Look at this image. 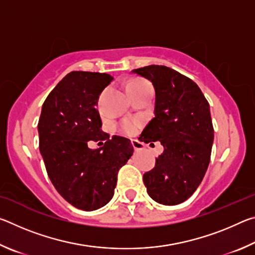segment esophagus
Returning <instances> with one entry per match:
<instances>
[{
    "mask_svg": "<svg viewBox=\"0 0 255 255\" xmlns=\"http://www.w3.org/2000/svg\"><path fill=\"white\" fill-rule=\"evenodd\" d=\"M131 145H132V147H133V149H135V150L143 149V145H141L139 141L136 140V139H132L131 140Z\"/></svg>",
    "mask_w": 255,
    "mask_h": 255,
    "instance_id": "obj_1",
    "label": "esophagus"
}]
</instances>
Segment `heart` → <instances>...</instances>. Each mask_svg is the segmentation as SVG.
I'll list each match as a JSON object with an SVG mask.
<instances>
[{
    "mask_svg": "<svg viewBox=\"0 0 255 255\" xmlns=\"http://www.w3.org/2000/svg\"><path fill=\"white\" fill-rule=\"evenodd\" d=\"M149 88H152V86H150L148 82H146L144 80H131L129 81L126 85L127 92L129 93V96L130 97L143 92L144 90L149 89ZM139 126H140V123L138 122V120L126 119L119 125L118 130L120 133H123V135L130 136L137 131V129L139 128Z\"/></svg>",
    "mask_w": 255,
    "mask_h": 255,
    "instance_id": "heart-1",
    "label": "heart"
}]
</instances>
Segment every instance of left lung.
Wrapping results in <instances>:
<instances>
[{"label": "left lung", "instance_id": "8db88e82", "mask_svg": "<svg viewBox=\"0 0 255 255\" xmlns=\"http://www.w3.org/2000/svg\"><path fill=\"white\" fill-rule=\"evenodd\" d=\"M155 89V117L141 132L145 143L159 140L164 152L143 176L147 193L173 206L193 195L204 179L214 141L209 103L191 79L163 65L133 70Z\"/></svg>", "mask_w": 255, "mask_h": 255}]
</instances>
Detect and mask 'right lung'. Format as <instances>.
<instances>
[{"mask_svg":"<svg viewBox=\"0 0 255 255\" xmlns=\"http://www.w3.org/2000/svg\"><path fill=\"white\" fill-rule=\"evenodd\" d=\"M112 80L106 73H68L48 94L38 123L39 149L51 183L67 202L85 211L112 199L118 171L133 152L127 138H110L101 129L98 99ZM89 140L105 145L91 150Z\"/></svg>","mask_w":255,"mask_h":255,"instance_id":"obj_1","label":"right lung"}]
</instances>
